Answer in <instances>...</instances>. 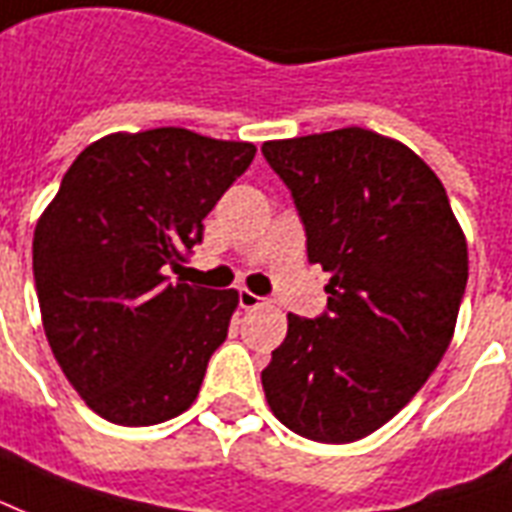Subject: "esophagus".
<instances>
[{
  "instance_id": "obj_1",
  "label": "esophagus",
  "mask_w": 512,
  "mask_h": 512,
  "mask_svg": "<svg viewBox=\"0 0 512 512\" xmlns=\"http://www.w3.org/2000/svg\"><path fill=\"white\" fill-rule=\"evenodd\" d=\"M238 306L241 309H260V306H266V298L249 293V290H238Z\"/></svg>"
}]
</instances>
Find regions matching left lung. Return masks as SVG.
Wrapping results in <instances>:
<instances>
[{
  "mask_svg": "<svg viewBox=\"0 0 512 512\" xmlns=\"http://www.w3.org/2000/svg\"><path fill=\"white\" fill-rule=\"evenodd\" d=\"M263 157L293 195L309 263L331 274L323 314H287L263 391L295 434L355 442L442 361L467 287V241L442 181L399 140L344 127L268 140Z\"/></svg>",
  "mask_w": 512,
  "mask_h": 512,
  "instance_id": "obj_1",
  "label": "left lung"
}]
</instances>
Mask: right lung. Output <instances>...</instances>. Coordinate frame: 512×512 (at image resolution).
I'll return each instance as SVG.
<instances>
[{
  "label": "right lung",
  "mask_w": 512,
  "mask_h": 512,
  "mask_svg": "<svg viewBox=\"0 0 512 512\" xmlns=\"http://www.w3.org/2000/svg\"><path fill=\"white\" fill-rule=\"evenodd\" d=\"M255 151L181 127L116 132L64 173L34 227V287L64 377L100 418L154 426L198 396L238 293L173 285L165 271L203 241V219Z\"/></svg>",
  "instance_id": "right-lung-1"
}]
</instances>
